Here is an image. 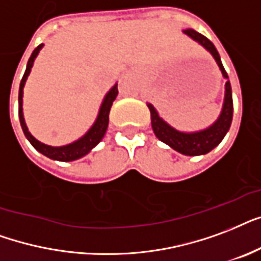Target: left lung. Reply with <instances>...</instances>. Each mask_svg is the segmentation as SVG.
<instances>
[{"label":"left lung","instance_id":"8db88e82","mask_svg":"<svg viewBox=\"0 0 261 261\" xmlns=\"http://www.w3.org/2000/svg\"><path fill=\"white\" fill-rule=\"evenodd\" d=\"M184 34L188 35L191 39L203 46L208 53L213 56L215 62L219 66L222 72L223 79H229L226 73L225 68L222 65L221 57L219 53L213 44V42L207 39L205 36L196 32L192 28L184 30ZM147 106L151 113V125H152V130L155 136L158 137L159 140L163 141L165 144L175 149L177 152L188 155V156H197V155H205L210 151H213L217 147L226 133L229 132L231 120H233V96H231V86L230 82H226L225 84V99H223V106H222L221 114L217 118V121L211 124L208 128L195 130V132H182L178 129L173 128L170 124H167L166 121L163 120L162 117L159 116L156 109L153 108L151 103L147 102Z\"/></svg>","mask_w":261,"mask_h":261}]
</instances>
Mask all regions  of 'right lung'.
Masks as SVG:
<instances>
[{"label": "right lung", "mask_w": 261, "mask_h": 261, "mask_svg": "<svg viewBox=\"0 0 261 261\" xmlns=\"http://www.w3.org/2000/svg\"><path fill=\"white\" fill-rule=\"evenodd\" d=\"M43 47V43L39 44L38 47L32 51L31 57L28 60L27 69L24 72V76L20 82V90H19V118H20V125H21V129H23L24 135L28 139V141L31 143L32 147L39 151L40 153H43L44 156L53 159V161H60V162H72V161H76V159L83 158L84 155L90 152L91 149L94 148L95 145L99 144V141L102 140L105 133L108 130L109 125V113H110V109H112V105L114 102V99L118 95V88L117 86L118 84H114V86L108 91V94L105 95L102 103H100V108H99L98 116L95 118L94 124L91 125V128L87 130L84 135H83L80 139L72 141L69 144L60 145V147H53V145L44 144V143H40L38 139L32 136L30 130L27 128V124H25V120H24L23 114V91L24 86H25V82H27L28 76L31 73L32 66H34V62H35V58L38 57V54Z\"/></svg>", "instance_id": "right-lung-1"}]
</instances>
